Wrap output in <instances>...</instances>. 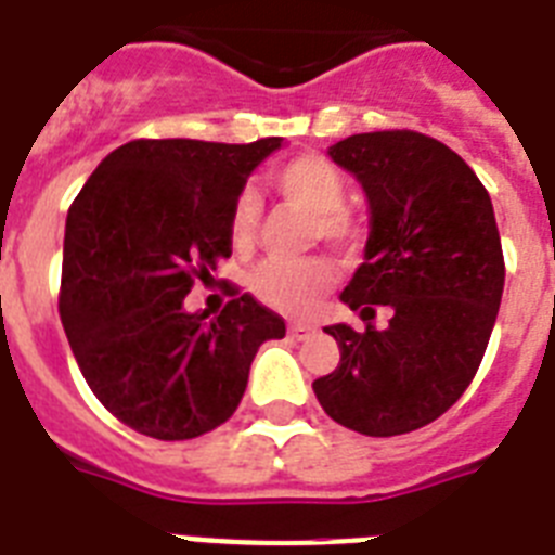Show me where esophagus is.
<instances>
[{
    "instance_id": "1",
    "label": "esophagus",
    "mask_w": 555,
    "mask_h": 555,
    "mask_svg": "<svg viewBox=\"0 0 555 555\" xmlns=\"http://www.w3.org/2000/svg\"><path fill=\"white\" fill-rule=\"evenodd\" d=\"M311 332H314V326H309V323H300V320L288 326V334H292V337H306V334H311Z\"/></svg>"
}]
</instances>
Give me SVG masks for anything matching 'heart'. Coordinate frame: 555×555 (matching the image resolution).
I'll return each instance as SVG.
<instances>
[{
  "mask_svg": "<svg viewBox=\"0 0 555 555\" xmlns=\"http://www.w3.org/2000/svg\"><path fill=\"white\" fill-rule=\"evenodd\" d=\"M274 190L297 209L318 218V232L332 244H351L357 223L343 209L346 181L340 169L323 155H297L272 172ZM260 223V201L251 190H244L229 212V237L235 249H249ZM334 283V269L326 260L306 263H278L269 260L251 274V292L267 306L286 314H306Z\"/></svg>",
  "mask_w": 555,
  "mask_h": 555,
  "instance_id": "obj_1",
  "label": "heart"
}]
</instances>
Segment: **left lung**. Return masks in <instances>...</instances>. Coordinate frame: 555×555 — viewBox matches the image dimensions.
I'll list each match as a JSON object with an SVG mask.
<instances>
[{
  "label": "left lung",
  "mask_w": 555,
  "mask_h": 555,
  "mask_svg": "<svg viewBox=\"0 0 555 555\" xmlns=\"http://www.w3.org/2000/svg\"><path fill=\"white\" fill-rule=\"evenodd\" d=\"M328 158L369 201L363 263L340 295L365 332L323 328L340 365L311 388L351 431H416L460 400L491 340L505 288L491 195L451 146L411 130L349 135ZM374 305L392 309L386 330L370 323Z\"/></svg>",
  "instance_id": "left-lung-1"
}]
</instances>
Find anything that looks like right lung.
Listing matches in <instances>:
<instances>
[{"mask_svg": "<svg viewBox=\"0 0 555 555\" xmlns=\"http://www.w3.org/2000/svg\"><path fill=\"white\" fill-rule=\"evenodd\" d=\"M283 139L130 141L81 186L64 223L59 314L104 409L153 439H192L235 414L249 365L286 334L251 295L218 318L186 311L232 255L229 212Z\"/></svg>", "mask_w": 555, "mask_h": 555, "instance_id": "add662e5", "label": "right lung"}]
</instances>
